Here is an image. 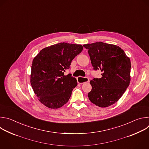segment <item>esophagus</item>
I'll list each match as a JSON object with an SVG mask.
<instances>
[{
  "label": "esophagus",
  "mask_w": 149,
  "mask_h": 149,
  "mask_svg": "<svg viewBox=\"0 0 149 149\" xmlns=\"http://www.w3.org/2000/svg\"><path fill=\"white\" fill-rule=\"evenodd\" d=\"M77 81L79 83H80V84H83L84 83H86V82H88L89 81V79L87 77H81V76H79L77 78Z\"/></svg>",
  "instance_id": "1"
}]
</instances>
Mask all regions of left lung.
Here are the masks:
<instances>
[{"label": "left lung", "instance_id": "1", "mask_svg": "<svg viewBox=\"0 0 149 149\" xmlns=\"http://www.w3.org/2000/svg\"><path fill=\"white\" fill-rule=\"evenodd\" d=\"M83 47L88 49L93 69L102 72L101 78L91 81L92 88L88 99L99 107H109L120 99L129 86L130 58L116 45L99 42Z\"/></svg>", "mask_w": 149, "mask_h": 149}]
</instances>
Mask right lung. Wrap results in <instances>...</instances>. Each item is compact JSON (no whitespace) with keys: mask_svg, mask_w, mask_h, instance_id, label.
I'll return each instance as SVG.
<instances>
[{"mask_svg":"<svg viewBox=\"0 0 149 149\" xmlns=\"http://www.w3.org/2000/svg\"><path fill=\"white\" fill-rule=\"evenodd\" d=\"M82 50L81 45L59 43L43 49L34 58L31 83L45 106L58 109L69 101L77 82L71 74L65 75V72Z\"/></svg>","mask_w":149,"mask_h":149,"instance_id":"1","label":"right lung"}]
</instances>
